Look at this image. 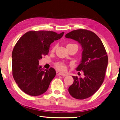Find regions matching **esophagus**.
Masks as SVG:
<instances>
[{
    "label": "esophagus",
    "instance_id": "34e87169",
    "mask_svg": "<svg viewBox=\"0 0 120 120\" xmlns=\"http://www.w3.org/2000/svg\"><path fill=\"white\" fill-rule=\"evenodd\" d=\"M58 75H62V76H66V75H67L65 74V73H63V72H59L58 73Z\"/></svg>",
    "mask_w": 120,
    "mask_h": 120
}]
</instances>
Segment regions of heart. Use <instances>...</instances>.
<instances>
[{
    "instance_id": "1",
    "label": "heart",
    "mask_w": 120,
    "mask_h": 120,
    "mask_svg": "<svg viewBox=\"0 0 120 120\" xmlns=\"http://www.w3.org/2000/svg\"><path fill=\"white\" fill-rule=\"evenodd\" d=\"M56 47H57L56 45L55 46V47L52 48V50L54 51L55 49L56 48ZM56 67L58 70H60V71H65L66 69V67L65 65V64L62 63H58L56 64Z\"/></svg>"
}]
</instances>
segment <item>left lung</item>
<instances>
[{
	"mask_svg": "<svg viewBox=\"0 0 120 120\" xmlns=\"http://www.w3.org/2000/svg\"><path fill=\"white\" fill-rule=\"evenodd\" d=\"M74 40L82 48V60L77 71H82L84 78L72 76L73 83L69 92L77 99H85L93 95L104 82L108 65V56L100 38L94 33L85 29H77L65 35Z\"/></svg>",
	"mask_w": 120,
	"mask_h": 120,
	"instance_id": "8db88e82",
	"label": "left lung"
}]
</instances>
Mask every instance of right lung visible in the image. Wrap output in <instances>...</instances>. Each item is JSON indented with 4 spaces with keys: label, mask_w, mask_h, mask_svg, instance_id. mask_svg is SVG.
Masks as SVG:
<instances>
[{
    "label": "right lung",
    "mask_w": 120,
    "mask_h": 120,
    "mask_svg": "<svg viewBox=\"0 0 120 120\" xmlns=\"http://www.w3.org/2000/svg\"><path fill=\"white\" fill-rule=\"evenodd\" d=\"M64 32L57 34L45 30L30 31L23 35L12 51V72L14 80L22 91L38 96L47 91L56 75L52 68L43 69L39 60L48 54L50 45L60 39Z\"/></svg>",
    "instance_id": "1"
}]
</instances>
